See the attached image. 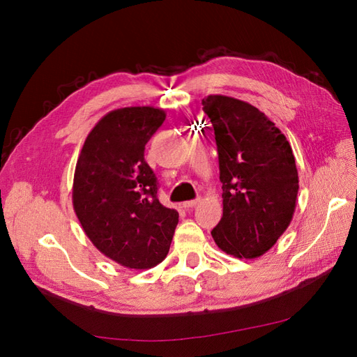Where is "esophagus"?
<instances>
[{"mask_svg": "<svg viewBox=\"0 0 357 357\" xmlns=\"http://www.w3.org/2000/svg\"><path fill=\"white\" fill-rule=\"evenodd\" d=\"M198 202H199V198L193 199V201H186V202H183V207H185L186 210H190V208L195 207V205H197Z\"/></svg>", "mask_w": 357, "mask_h": 357, "instance_id": "1", "label": "esophagus"}]
</instances>
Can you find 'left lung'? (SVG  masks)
<instances>
[{"instance_id": "8db88e82", "label": "left lung", "mask_w": 357, "mask_h": 357, "mask_svg": "<svg viewBox=\"0 0 357 357\" xmlns=\"http://www.w3.org/2000/svg\"><path fill=\"white\" fill-rule=\"evenodd\" d=\"M202 105L213 125L223 189V215L213 240L226 255L256 259L294 218L299 189L294 152L275 123L252 104L208 95Z\"/></svg>"}]
</instances>
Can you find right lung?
Instances as JSON below:
<instances>
[{"label": "right lung", "mask_w": 357, "mask_h": 357, "mask_svg": "<svg viewBox=\"0 0 357 357\" xmlns=\"http://www.w3.org/2000/svg\"><path fill=\"white\" fill-rule=\"evenodd\" d=\"M155 107L107 113L86 137L74 171L73 207L98 250L129 269H150L168 255L178 213L156 197L144 149L165 121Z\"/></svg>", "instance_id": "obj_1"}]
</instances>
